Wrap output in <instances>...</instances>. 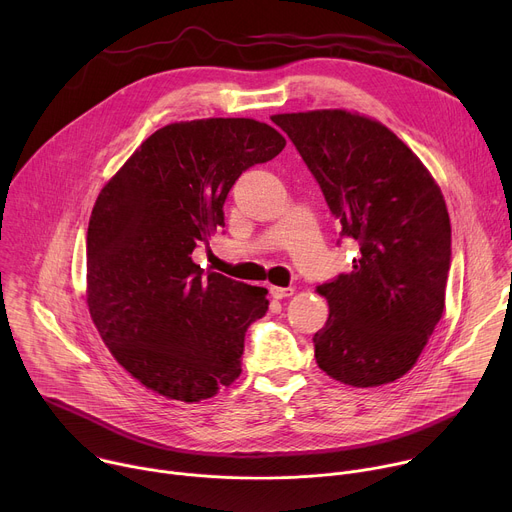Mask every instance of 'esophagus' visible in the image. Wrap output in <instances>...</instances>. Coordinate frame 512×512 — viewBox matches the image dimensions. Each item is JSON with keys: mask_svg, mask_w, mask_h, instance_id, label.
Listing matches in <instances>:
<instances>
[{"mask_svg": "<svg viewBox=\"0 0 512 512\" xmlns=\"http://www.w3.org/2000/svg\"><path fill=\"white\" fill-rule=\"evenodd\" d=\"M269 291H271V296H273L275 300H283V298H289L291 294H294V287H277V285H271Z\"/></svg>", "mask_w": 512, "mask_h": 512, "instance_id": "esophagus-1", "label": "esophagus"}]
</instances>
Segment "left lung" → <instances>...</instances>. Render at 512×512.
I'll list each match as a JSON object with an SVG mask.
<instances>
[{
  "label": "left lung",
  "instance_id": "8db88e82",
  "mask_svg": "<svg viewBox=\"0 0 512 512\" xmlns=\"http://www.w3.org/2000/svg\"><path fill=\"white\" fill-rule=\"evenodd\" d=\"M360 255L318 291L330 316L314 334L318 367L352 387L403 377L444 314L452 263L446 200L407 145L348 111L273 115Z\"/></svg>",
  "mask_w": 512,
  "mask_h": 512
}]
</instances>
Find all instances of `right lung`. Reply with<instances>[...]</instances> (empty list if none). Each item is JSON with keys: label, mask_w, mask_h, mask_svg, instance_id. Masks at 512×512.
I'll return each instance as SVG.
<instances>
[{"label": "right lung", "mask_w": 512, "mask_h": 512, "mask_svg": "<svg viewBox=\"0 0 512 512\" xmlns=\"http://www.w3.org/2000/svg\"><path fill=\"white\" fill-rule=\"evenodd\" d=\"M283 148V135L255 119L172 123L101 190L87 231L89 312L141 385L194 403L241 375L267 289L204 271L192 251L225 225L239 176Z\"/></svg>", "instance_id": "add662e5"}]
</instances>
